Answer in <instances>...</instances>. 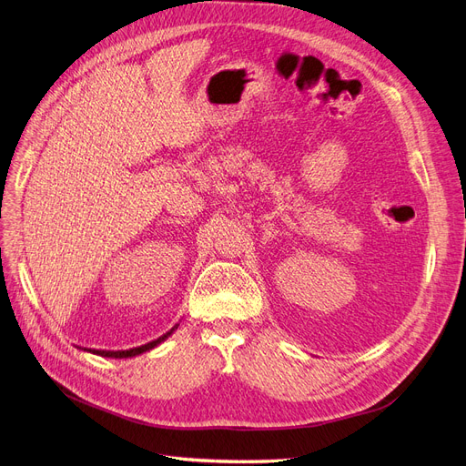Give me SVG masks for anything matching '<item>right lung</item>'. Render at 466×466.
I'll list each match as a JSON object with an SVG mask.
<instances>
[{"label":"right lung","mask_w":466,"mask_h":466,"mask_svg":"<svg viewBox=\"0 0 466 466\" xmlns=\"http://www.w3.org/2000/svg\"><path fill=\"white\" fill-rule=\"evenodd\" d=\"M177 329H178V324L172 326V329H170L167 334H163L161 338L153 339V341H149V343H146V346H140V348H132V350H127V351H101V350H90V353L99 355V357H111V359H128V357H136V355H142V353H146V351H149V350H153V348H157L159 343H163Z\"/></svg>","instance_id":"right-lung-1"}]
</instances>
